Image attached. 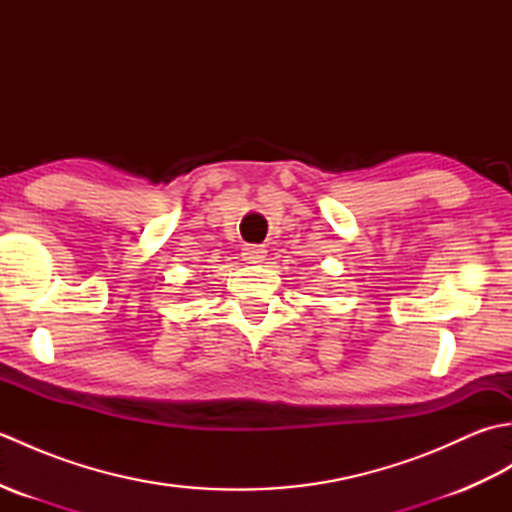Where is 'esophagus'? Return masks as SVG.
<instances>
[{
    "label": "esophagus",
    "mask_w": 512,
    "mask_h": 512,
    "mask_svg": "<svg viewBox=\"0 0 512 512\" xmlns=\"http://www.w3.org/2000/svg\"><path fill=\"white\" fill-rule=\"evenodd\" d=\"M242 255H244L246 264H264L266 248L264 246H246Z\"/></svg>",
    "instance_id": "obj_1"
}]
</instances>
